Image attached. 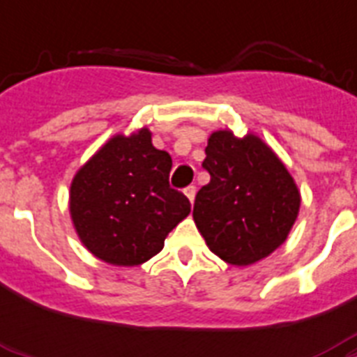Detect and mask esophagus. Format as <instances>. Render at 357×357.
Segmentation results:
<instances>
[{
  "label": "esophagus",
  "instance_id": "1",
  "mask_svg": "<svg viewBox=\"0 0 357 357\" xmlns=\"http://www.w3.org/2000/svg\"><path fill=\"white\" fill-rule=\"evenodd\" d=\"M183 192H185V196L189 198L190 204H192V202H195V198H196V187H195V185H189V187H187Z\"/></svg>",
  "mask_w": 357,
  "mask_h": 357
}]
</instances>
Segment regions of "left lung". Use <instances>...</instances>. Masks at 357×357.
Wrapping results in <instances>:
<instances>
[{"instance_id":"8db88e82","label":"left lung","mask_w":357,"mask_h":357,"mask_svg":"<svg viewBox=\"0 0 357 357\" xmlns=\"http://www.w3.org/2000/svg\"><path fill=\"white\" fill-rule=\"evenodd\" d=\"M211 181L195 200L196 228L213 254L246 266L282 246L298 217L300 192L280 157L255 135L211 133L202 162Z\"/></svg>"}]
</instances>
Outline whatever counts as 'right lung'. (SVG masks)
I'll return each instance as SVG.
<instances>
[{
    "label": "right lung",
    "mask_w": 357,
    "mask_h": 357,
    "mask_svg": "<svg viewBox=\"0 0 357 357\" xmlns=\"http://www.w3.org/2000/svg\"><path fill=\"white\" fill-rule=\"evenodd\" d=\"M172 157L151 144L150 129L114 135L72 179L70 215L98 259L142 265L190 213L189 198L168 183Z\"/></svg>",
    "instance_id": "1"
}]
</instances>
